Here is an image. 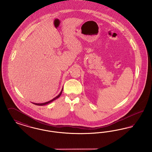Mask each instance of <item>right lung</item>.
<instances>
[{"label": "right lung", "instance_id": "1", "mask_svg": "<svg viewBox=\"0 0 152 152\" xmlns=\"http://www.w3.org/2000/svg\"><path fill=\"white\" fill-rule=\"evenodd\" d=\"M62 91H63V89H62L61 91L60 92V93L58 95V96H57L56 97H55L54 99H53L52 100H50V101H48V102H44V103H41V104H39V103H33V104H35V105H39V106H42V105H47V104H49V103L51 102L52 101H53V100H56V99L58 98V97L60 96V95H61V94H62Z\"/></svg>", "mask_w": 152, "mask_h": 152}]
</instances>
